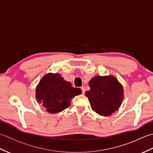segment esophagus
<instances>
[{"mask_svg": "<svg viewBox=\"0 0 153 153\" xmlns=\"http://www.w3.org/2000/svg\"><path fill=\"white\" fill-rule=\"evenodd\" d=\"M81 89H82V93L85 94V87L84 86H82V87H81Z\"/></svg>", "mask_w": 153, "mask_h": 153, "instance_id": "34e87169", "label": "esophagus"}]
</instances>
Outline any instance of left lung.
Wrapping results in <instances>:
<instances>
[{
  "label": "left lung",
  "instance_id": "obj_1",
  "mask_svg": "<svg viewBox=\"0 0 153 153\" xmlns=\"http://www.w3.org/2000/svg\"><path fill=\"white\" fill-rule=\"evenodd\" d=\"M91 89L85 92L92 109L108 116L118 110L123 98V87L114 77L95 76L89 81Z\"/></svg>",
  "mask_w": 153,
  "mask_h": 153
}]
</instances>
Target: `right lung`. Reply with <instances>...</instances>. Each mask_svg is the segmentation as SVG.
<instances>
[{
	"instance_id": "1",
	"label": "right lung",
	"mask_w": 153,
	"mask_h": 153,
	"mask_svg": "<svg viewBox=\"0 0 153 153\" xmlns=\"http://www.w3.org/2000/svg\"><path fill=\"white\" fill-rule=\"evenodd\" d=\"M82 93L79 88H74L58 74H48L37 85L36 97L47 112L55 114L68 108L71 99Z\"/></svg>"
}]
</instances>
